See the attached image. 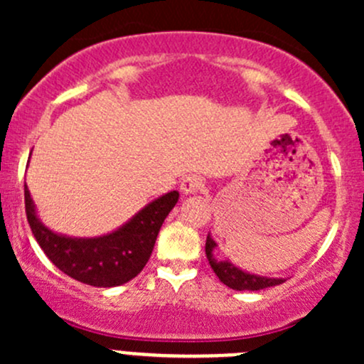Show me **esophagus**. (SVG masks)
I'll list each match as a JSON object with an SVG mask.
<instances>
[{
    "label": "esophagus",
    "mask_w": 364,
    "mask_h": 364,
    "mask_svg": "<svg viewBox=\"0 0 364 364\" xmlns=\"http://www.w3.org/2000/svg\"><path fill=\"white\" fill-rule=\"evenodd\" d=\"M179 188H181V192L185 193V196H192V193L200 192V190L204 188V181L199 176H186L181 181V186H179Z\"/></svg>",
    "instance_id": "obj_1"
}]
</instances>
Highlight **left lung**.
Returning a JSON list of instances; mask_svg holds the SVG:
<instances>
[{
	"label": "left lung",
	"instance_id": "obj_1",
	"mask_svg": "<svg viewBox=\"0 0 364 364\" xmlns=\"http://www.w3.org/2000/svg\"><path fill=\"white\" fill-rule=\"evenodd\" d=\"M218 247L216 241L213 240L211 234H208L205 240V257L209 260V266L215 271L218 280L227 287L234 289V291H260V289L274 287V285L284 284L285 278H269L260 277V274L248 273V271L241 269L236 264L230 262L229 259L220 260L215 257V248Z\"/></svg>",
	"mask_w": 364,
	"mask_h": 364
}]
</instances>
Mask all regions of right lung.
I'll use <instances>...</instances> for the list:
<instances>
[{"label":"right lung","instance_id":"right-lung-1","mask_svg":"<svg viewBox=\"0 0 364 364\" xmlns=\"http://www.w3.org/2000/svg\"><path fill=\"white\" fill-rule=\"evenodd\" d=\"M178 199L179 192L172 190L146 204L112 232L95 237H73L54 232L40 220L24 183L26 216L43 253L73 280L105 289L127 284L144 269L161 223Z\"/></svg>","mask_w":364,"mask_h":364}]
</instances>
